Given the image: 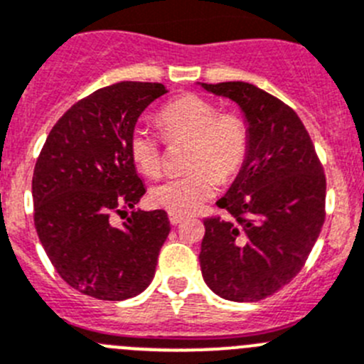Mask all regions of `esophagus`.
Listing matches in <instances>:
<instances>
[{
	"instance_id": "esophagus-1",
	"label": "esophagus",
	"mask_w": 364,
	"mask_h": 364,
	"mask_svg": "<svg viewBox=\"0 0 364 364\" xmlns=\"http://www.w3.org/2000/svg\"><path fill=\"white\" fill-rule=\"evenodd\" d=\"M183 219H185V217L178 215V213H171V215H168V220H171V224H174V226H178Z\"/></svg>"
}]
</instances>
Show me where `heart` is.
Here are the masks:
<instances>
[{"mask_svg":"<svg viewBox=\"0 0 364 364\" xmlns=\"http://www.w3.org/2000/svg\"><path fill=\"white\" fill-rule=\"evenodd\" d=\"M158 125L166 141L188 140L185 166L190 172L156 183L149 201L158 208L186 215L212 199L219 179L228 183L239 176L250 154V127L235 111L219 113L217 105L198 95H181L158 113ZM129 154L145 176L161 171V141L149 129L136 127L129 138Z\"/></svg>","mask_w":364,"mask_h":364,"instance_id":"obj_1","label":"heart"}]
</instances>
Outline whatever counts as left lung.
Masks as SVG:
<instances>
[{
  "label": "left lung",
  "instance_id": "left-lung-1",
  "mask_svg": "<svg viewBox=\"0 0 364 364\" xmlns=\"http://www.w3.org/2000/svg\"><path fill=\"white\" fill-rule=\"evenodd\" d=\"M237 102L250 127V154L219 208L205 219L201 273L232 301H259L304 267L325 220V181L314 144L289 105L247 82L201 84Z\"/></svg>",
  "mask_w": 364,
  "mask_h": 364
}]
</instances>
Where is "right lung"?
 I'll return each mask as SVG.
<instances>
[{"instance_id": "right-lung-1", "label": "right lung", "mask_w": 364, "mask_h": 364, "mask_svg": "<svg viewBox=\"0 0 364 364\" xmlns=\"http://www.w3.org/2000/svg\"><path fill=\"white\" fill-rule=\"evenodd\" d=\"M158 82H118L73 104L59 118L32 178L33 223L41 244L68 285L98 300L140 294L156 273L171 232L165 210H134L145 186L129 154V138ZM133 210L122 227L113 213Z\"/></svg>"}]
</instances>
